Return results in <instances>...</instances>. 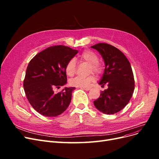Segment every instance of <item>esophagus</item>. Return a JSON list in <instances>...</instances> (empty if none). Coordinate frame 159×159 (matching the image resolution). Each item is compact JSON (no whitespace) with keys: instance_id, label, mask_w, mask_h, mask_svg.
Here are the masks:
<instances>
[{"instance_id":"1","label":"esophagus","mask_w":159,"mask_h":159,"mask_svg":"<svg viewBox=\"0 0 159 159\" xmlns=\"http://www.w3.org/2000/svg\"><path fill=\"white\" fill-rule=\"evenodd\" d=\"M81 89L85 91H89L90 89V88H81Z\"/></svg>"}]
</instances>
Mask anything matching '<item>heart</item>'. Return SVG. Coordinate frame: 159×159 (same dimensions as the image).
<instances>
[{
    "mask_svg": "<svg viewBox=\"0 0 159 159\" xmlns=\"http://www.w3.org/2000/svg\"><path fill=\"white\" fill-rule=\"evenodd\" d=\"M79 58L81 60L88 62L90 64L89 71H93L96 74H99L102 71V66L98 63V56L96 55L94 52L90 50H85L80 55ZM65 71L66 74L68 76H73L75 74L76 71V66L75 61L74 60H70L67 63ZM95 80L94 76L92 75H89L88 76H76L75 78L71 79L70 81V84L71 85L74 86L77 88H87L88 86L93 82Z\"/></svg>",
    "mask_w": 159,
    "mask_h": 159,
    "instance_id": "b5f03b06",
    "label": "heart"
}]
</instances>
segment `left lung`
Listing matches in <instances>:
<instances>
[{"mask_svg":"<svg viewBox=\"0 0 159 159\" xmlns=\"http://www.w3.org/2000/svg\"><path fill=\"white\" fill-rule=\"evenodd\" d=\"M91 48L99 52L105 62L99 84L108 86L94 101V105L105 114L116 113L126 106L133 93L134 80L131 64L123 53L111 45L99 43Z\"/></svg>","mask_w":159,"mask_h":159,"instance_id":"1","label":"left lung"}]
</instances>
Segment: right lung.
Listing matches in <instances>:
<instances>
[{
	"label": "right lung",
	"instance_id": "add662e5",
	"mask_svg": "<svg viewBox=\"0 0 159 159\" xmlns=\"http://www.w3.org/2000/svg\"><path fill=\"white\" fill-rule=\"evenodd\" d=\"M78 50L58 45L48 48L30 60L26 71L23 86L32 107L45 117H56L68 107L75 88L55 89L67 83L65 71L68 62Z\"/></svg>",
	"mask_w": 159,
	"mask_h": 159
}]
</instances>
